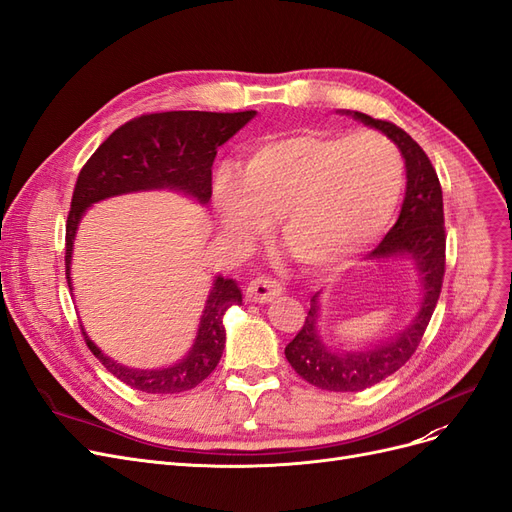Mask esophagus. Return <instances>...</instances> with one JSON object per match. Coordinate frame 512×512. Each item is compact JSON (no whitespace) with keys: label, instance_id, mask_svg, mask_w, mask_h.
<instances>
[{"label":"esophagus","instance_id":"esophagus-1","mask_svg":"<svg viewBox=\"0 0 512 512\" xmlns=\"http://www.w3.org/2000/svg\"><path fill=\"white\" fill-rule=\"evenodd\" d=\"M282 293V285L272 276H259L251 280V285L246 287V301H253V304H266V301L274 299Z\"/></svg>","mask_w":512,"mask_h":512}]
</instances>
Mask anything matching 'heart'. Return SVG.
Listing matches in <instances>:
<instances>
[{"label":"heart","mask_w":512,"mask_h":512,"mask_svg":"<svg viewBox=\"0 0 512 512\" xmlns=\"http://www.w3.org/2000/svg\"><path fill=\"white\" fill-rule=\"evenodd\" d=\"M403 179L401 151L380 132L297 130L251 145L240 175L221 168L215 206L223 230L240 242L261 238L278 219L291 257L325 270L380 236Z\"/></svg>","instance_id":"b5f03b06"}]
</instances>
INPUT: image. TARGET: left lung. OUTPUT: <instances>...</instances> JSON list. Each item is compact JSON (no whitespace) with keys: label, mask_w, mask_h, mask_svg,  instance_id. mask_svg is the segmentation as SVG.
I'll list each match as a JSON object with an SVG mask.
<instances>
[{"label":"left lung","mask_w":512,"mask_h":512,"mask_svg":"<svg viewBox=\"0 0 512 512\" xmlns=\"http://www.w3.org/2000/svg\"><path fill=\"white\" fill-rule=\"evenodd\" d=\"M354 118L382 130L396 143L405 158L407 192L401 215L392 225L386 238L369 255L384 259L392 255H409L422 274V304L411 325L386 344L361 352H331L316 333L318 293L310 299L308 316L293 342L285 348L287 361L299 377L320 390L329 392H358L386 380L399 371L411 354L418 350L424 331L443 287L445 276V217L443 192L426 151L415 143L403 128L388 120H377L367 113L354 111Z\"/></svg>","instance_id":"obj_1"}]
</instances>
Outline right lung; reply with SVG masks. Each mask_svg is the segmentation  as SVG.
Masks as SVG:
<instances>
[{
    "label": "right lung",
    "mask_w": 512,
    "mask_h": 512,
    "mask_svg": "<svg viewBox=\"0 0 512 512\" xmlns=\"http://www.w3.org/2000/svg\"><path fill=\"white\" fill-rule=\"evenodd\" d=\"M255 118V111H162L145 113L116 128L82 166L73 187L65 227V274L71 287L69 263L78 223L86 208L109 196L139 189L170 187L194 196L202 204L213 194V162L217 149ZM242 304V293L230 278L217 276L206 299L196 342L181 363L168 369H128L111 361L82 329L86 346L103 367L126 386L149 394L192 390L211 375L225 346L223 314Z\"/></svg>",
    "instance_id": "right-lung-1"
}]
</instances>
